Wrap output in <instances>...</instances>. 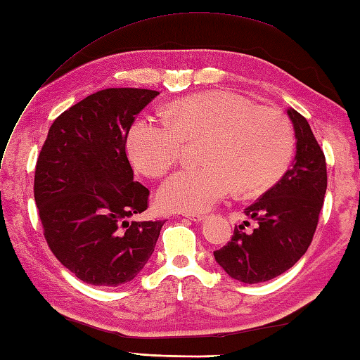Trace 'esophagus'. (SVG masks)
Returning <instances> with one entry per match:
<instances>
[{
  "mask_svg": "<svg viewBox=\"0 0 360 360\" xmlns=\"http://www.w3.org/2000/svg\"><path fill=\"white\" fill-rule=\"evenodd\" d=\"M186 218H188V219H192V221H198V223H200V221H204L205 218H207V217H205V215H188V213H187V215H184Z\"/></svg>",
  "mask_w": 360,
  "mask_h": 360,
  "instance_id": "34e87169",
  "label": "esophagus"
}]
</instances>
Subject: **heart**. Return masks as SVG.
<instances>
[{
  "label": "heart",
  "instance_id": "1",
  "mask_svg": "<svg viewBox=\"0 0 360 360\" xmlns=\"http://www.w3.org/2000/svg\"><path fill=\"white\" fill-rule=\"evenodd\" d=\"M202 137V165L168 176L158 192L162 209L196 215L223 201L235 187L244 195L263 192L286 170L294 151L285 114L231 91L176 101L170 119H137L129 128L127 148L137 170L158 178L179 159L186 141Z\"/></svg>",
  "mask_w": 360,
  "mask_h": 360
}]
</instances>
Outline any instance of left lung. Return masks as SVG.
Segmentation results:
<instances>
[{"instance_id": "1", "label": "left lung", "mask_w": 360, "mask_h": 360, "mask_svg": "<svg viewBox=\"0 0 360 360\" xmlns=\"http://www.w3.org/2000/svg\"><path fill=\"white\" fill-rule=\"evenodd\" d=\"M294 125L295 158L281 179L244 213L258 226L235 227L227 246L213 252L217 263L243 283H262L290 269L314 236L326 193V160L312 129L300 112L288 110Z\"/></svg>"}]
</instances>
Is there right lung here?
I'll use <instances>...</instances> for the list:
<instances>
[{"mask_svg":"<svg viewBox=\"0 0 360 360\" xmlns=\"http://www.w3.org/2000/svg\"><path fill=\"white\" fill-rule=\"evenodd\" d=\"M159 93L108 88L53 120L34 196L52 254L94 286H120L147 264L165 221H129L148 207L125 153L134 117Z\"/></svg>","mask_w":360,"mask_h":360,"instance_id":"1","label":"right lung"}]
</instances>
